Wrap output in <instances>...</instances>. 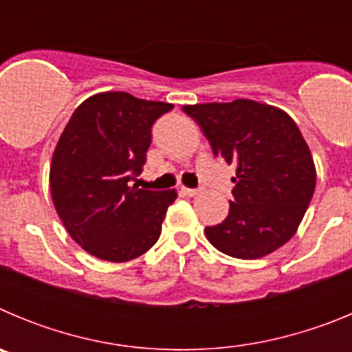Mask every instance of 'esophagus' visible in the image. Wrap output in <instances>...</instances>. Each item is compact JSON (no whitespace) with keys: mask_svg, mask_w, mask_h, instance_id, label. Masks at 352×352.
Masks as SVG:
<instances>
[{"mask_svg":"<svg viewBox=\"0 0 352 352\" xmlns=\"http://www.w3.org/2000/svg\"><path fill=\"white\" fill-rule=\"evenodd\" d=\"M182 192L185 195H188V197H194V195L199 194L197 188H186V186H182Z\"/></svg>","mask_w":352,"mask_h":352,"instance_id":"1","label":"esophagus"}]
</instances>
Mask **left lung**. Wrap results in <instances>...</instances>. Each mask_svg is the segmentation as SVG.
<instances>
[{
    "mask_svg": "<svg viewBox=\"0 0 352 352\" xmlns=\"http://www.w3.org/2000/svg\"><path fill=\"white\" fill-rule=\"evenodd\" d=\"M214 157L236 167L234 201L222 223L206 227L217 250L259 259L287 243L312 201L316 166L300 129L282 109L238 98L183 105Z\"/></svg>",
    "mask_w": 352,
    "mask_h": 352,
    "instance_id": "8db88e82",
    "label": "left lung"
}]
</instances>
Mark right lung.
Listing matches in <instances>:
<instances>
[{
    "instance_id": "1",
    "label": "right lung",
    "mask_w": 352,
    "mask_h": 352,
    "mask_svg": "<svg viewBox=\"0 0 352 352\" xmlns=\"http://www.w3.org/2000/svg\"><path fill=\"white\" fill-rule=\"evenodd\" d=\"M173 104L125 91L89 96L74 111L52 153L51 195L68 234L84 250L126 263L157 243L176 190H144L135 178L151 126Z\"/></svg>"
}]
</instances>
